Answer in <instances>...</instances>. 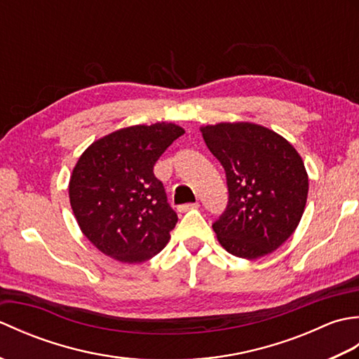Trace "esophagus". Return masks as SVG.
Segmentation results:
<instances>
[{
  "label": "esophagus",
  "mask_w": 359,
  "mask_h": 359,
  "mask_svg": "<svg viewBox=\"0 0 359 359\" xmlns=\"http://www.w3.org/2000/svg\"><path fill=\"white\" fill-rule=\"evenodd\" d=\"M199 208V202H194V203H185V205H180V207L177 208L180 212H185V211H189V210H197Z\"/></svg>",
  "instance_id": "1"
}]
</instances>
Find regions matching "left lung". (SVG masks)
I'll use <instances>...</instances> for the list:
<instances>
[{"label":"left lung","instance_id":"1","mask_svg":"<svg viewBox=\"0 0 359 359\" xmlns=\"http://www.w3.org/2000/svg\"><path fill=\"white\" fill-rule=\"evenodd\" d=\"M208 149L226 172L230 199L212 230L228 253L259 259L294 233L307 203L309 174L294 147L251 121L201 126Z\"/></svg>","mask_w":359,"mask_h":359}]
</instances>
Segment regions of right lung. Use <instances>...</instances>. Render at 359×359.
Returning a JSON list of instances; mask_svg holds the SVG:
<instances>
[{"instance_id":"1","label":"right lung","mask_w":359,"mask_h":359,"mask_svg":"<svg viewBox=\"0 0 359 359\" xmlns=\"http://www.w3.org/2000/svg\"><path fill=\"white\" fill-rule=\"evenodd\" d=\"M185 129L168 121L121 128L83 151L69 179V202L81 233L103 255L142 264L171 239L177 215L154 165Z\"/></svg>"}]
</instances>
